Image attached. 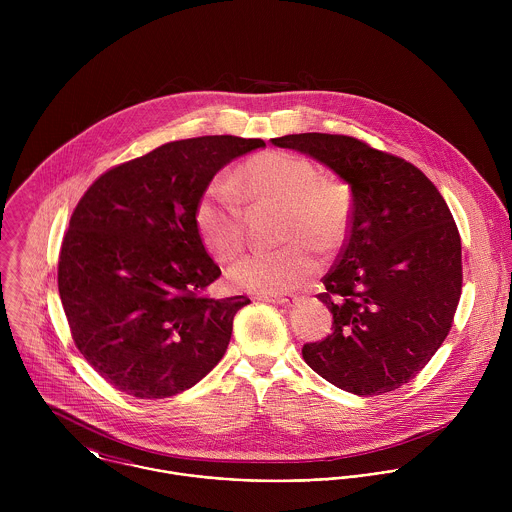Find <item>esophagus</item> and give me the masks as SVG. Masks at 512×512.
<instances>
[{"instance_id":"obj_1","label":"esophagus","mask_w":512,"mask_h":512,"mask_svg":"<svg viewBox=\"0 0 512 512\" xmlns=\"http://www.w3.org/2000/svg\"><path fill=\"white\" fill-rule=\"evenodd\" d=\"M262 301H268V303H278V305H284V303H290L292 301V295H284V293H264L260 295Z\"/></svg>"}]
</instances>
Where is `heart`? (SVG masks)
I'll return each instance as SVG.
<instances>
[{"label":"heart","instance_id":"1","mask_svg":"<svg viewBox=\"0 0 512 512\" xmlns=\"http://www.w3.org/2000/svg\"><path fill=\"white\" fill-rule=\"evenodd\" d=\"M238 199L250 205L282 207V240L276 250H258L238 260L228 280L242 292H288L319 270L317 250L335 252L349 236L353 195L347 183L321 175L307 157L264 151L244 161L232 179ZM203 246L219 260H232L244 248V217L234 195L211 185L195 207Z\"/></svg>","mask_w":512,"mask_h":512}]
</instances>
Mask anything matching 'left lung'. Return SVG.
Wrapping results in <instances>:
<instances>
[{"mask_svg":"<svg viewBox=\"0 0 512 512\" xmlns=\"http://www.w3.org/2000/svg\"><path fill=\"white\" fill-rule=\"evenodd\" d=\"M272 144L335 171L353 193L349 236L317 293L333 331L301 349L341 390L376 396L412 380L447 337L461 295V238L436 185L412 163L351 136Z\"/></svg>","mask_w":512,"mask_h":512,"instance_id":"obj_1","label":"left lung"}]
</instances>
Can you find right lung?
Instances as JSON below:
<instances>
[{
    "label": "right lung",
    "mask_w": 512,
    "mask_h": 512,
    "mask_svg": "<svg viewBox=\"0 0 512 512\" xmlns=\"http://www.w3.org/2000/svg\"><path fill=\"white\" fill-rule=\"evenodd\" d=\"M262 140L203 136L155 147L100 175L82 195L59 256L74 345L106 382L136 398L195 386L226 353L250 299H213L220 276L195 207L232 159Z\"/></svg>",
    "instance_id": "right-lung-1"
}]
</instances>
